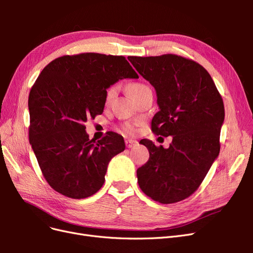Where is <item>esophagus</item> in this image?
Masks as SVG:
<instances>
[{
  "label": "esophagus",
  "mask_w": 253,
  "mask_h": 253,
  "mask_svg": "<svg viewBox=\"0 0 253 253\" xmlns=\"http://www.w3.org/2000/svg\"><path fill=\"white\" fill-rule=\"evenodd\" d=\"M126 148H133V147H135V145L138 143L137 142L136 140H134V139H126Z\"/></svg>",
  "instance_id": "obj_1"
}]
</instances>
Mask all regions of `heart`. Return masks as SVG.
Wrapping results in <instances>:
<instances>
[{"instance_id":"b5f03b06","label":"heart","mask_w":253,"mask_h":253,"mask_svg":"<svg viewBox=\"0 0 253 253\" xmlns=\"http://www.w3.org/2000/svg\"><path fill=\"white\" fill-rule=\"evenodd\" d=\"M148 88H150V87L148 85H145V84H143V83H134L131 86H129V93H131V95L134 98H136L140 93H142L143 90L148 89ZM116 91H117L116 86H112L111 88H109L108 91H106V101L110 102L115 97V95H116ZM135 129H136L135 125H132V124H127V125L124 126V127H122V131L126 134H133L135 132Z\"/></svg>"}]
</instances>
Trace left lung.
<instances>
[{"label":"left lung","instance_id":"obj_1","mask_svg":"<svg viewBox=\"0 0 253 253\" xmlns=\"http://www.w3.org/2000/svg\"><path fill=\"white\" fill-rule=\"evenodd\" d=\"M127 59L156 90L159 111L152 131L173 138L168 149L140 141L150 158L137 169L138 185L153 201L180 202L198 189L218 156L223 99L210 74L193 60L172 53Z\"/></svg>","mask_w":253,"mask_h":253}]
</instances>
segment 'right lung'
<instances>
[{"instance_id":"add662e5","label":"right lung","mask_w":253,"mask_h":253,"mask_svg":"<svg viewBox=\"0 0 253 253\" xmlns=\"http://www.w3.org/2000/svg\"><path fill=\"white\" fill-rule=\"evenodd\" d=\"M138 75L122 56L84 52L55 59L30 89L29 142L44 178L67 197L81 200L104 183L110 160L126 149L124 137L109 132L89 139L87 118L102 114L106 89Z\"/></svg>"}]
</instances>
